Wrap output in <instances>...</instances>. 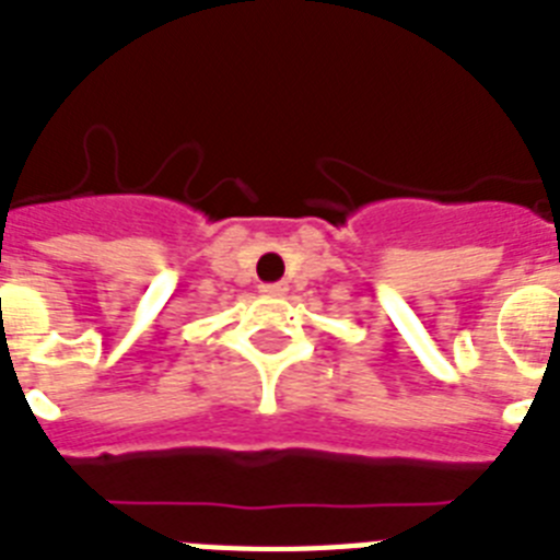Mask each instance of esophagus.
Segmentation results:
<instances>
[{"label":"esophagus","mask_w":560,"mask_h":560,"mask_svg":"<svg viewBox=\"0 0 560 560\" xmlns=\"http://www.w3.org/2000/svg\"><path fill=\"white\" fill-rule=\"evenodd\" d=\"M284 284H261V293H267V295H281L284 293Z\"/></svg>","instance_id":"1"}]
</instances>
